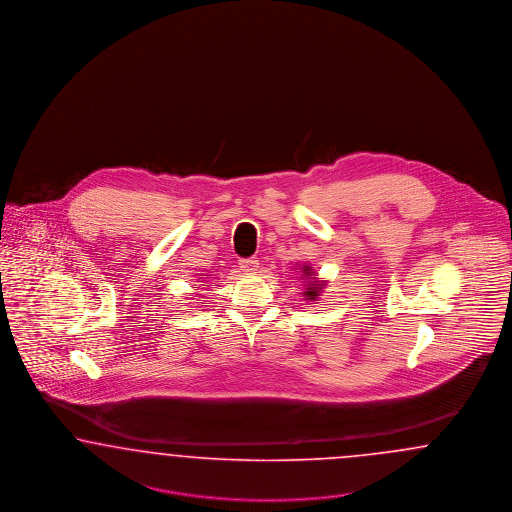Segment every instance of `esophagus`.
<instances>
[{
    "mask_svg": "<svg viewBox=\"0 0 512 512\" xmlns=\"http://www.w3.org/2000/svg\"><path fill=\"white\" fill-rule=\"evenodd\" d=\"M257 261L255 259H242L240 261V268L246 272V274H253L257 270Z\"/></svg>",
    "mask_w": 512,
    "mask_h": 512,
    "instance_id": "1",
    "label": "esophagus"
}]
</instances>
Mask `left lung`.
Returning a JSON list of instances; mask_svg holds the SVG:
<instances>
[{
	"label": "left lung",
	"instance_id": "8db88e82",
	"mask_svg": "<svg viewBox=\"0 0 512 512\" xmlns=\"http://www.w3.org/2000/svg\"><path fill=\"white\" fill-rule=\"evenodd\" d=\"M308 270V268H306ZM306 276H310V272H304ZM319 289H321V283H317V281H313L310 287H308V291H306V295L310 296V298H317L319 296Z\"/></svg>",
	"mask_w": 512,
	"mask_h": 512
}]
</instances>
